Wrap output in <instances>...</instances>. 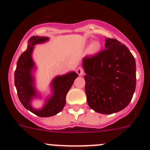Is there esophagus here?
I'll use <instances>...</instances> for the list:
<instances>
[{
    "mask_svg": "<svg viewBox=\"0 0 150 150\" xmlns=\"http://www.w3.org/2000/svg\"><path fill=\"white\" fill-rule=\"evenodd\" d=\"M76 73H77L79 76H83V74H84V71H83V70L81 67H78L77 70H76Z\"/></svg>",
    "mask_w": 150,
    "mask_h": 150,
    "instance_id": "34e87169",
    "label": "esophagus"
}]
</instances>
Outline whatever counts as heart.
<instances>
[{"label":"heart","instance_id":"obj_1","mask_svg":"<svg viewBox=\"0 0 150 150\" xmlns=\"http://www.w3.org/2000/svg\"><path fill=\"white\" fill-rule=\"evenodd\" d=\"M100 45H99V43H96V42H94V43L90 44L89 47H88V52L89 55H95L100 51Z\"/></svg>","mask_w":150,"mask_h":150}]
</instances>
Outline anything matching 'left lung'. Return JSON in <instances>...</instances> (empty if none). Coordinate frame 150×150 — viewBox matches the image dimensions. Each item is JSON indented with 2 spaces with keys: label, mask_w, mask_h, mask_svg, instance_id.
Segmentation results:
<instances>
[{
  "label": "left lung",
  "mask_w": 150,
  "mask_h": 150,
  "mask_svg": "<svg viewBox=\"0 0 150 150\" xmlns=\"http://www.w3.org/2000/svg\"><path fill=\"white\" fill-rule=\"evenodd\" d=\"M106 50L85 57L87 103L101 114L121 111L131 102L136 87V63L127 46L116 39L106 38Z\"/></svg>",
  "instance_id": "left-lung-1"
}]
</instances>
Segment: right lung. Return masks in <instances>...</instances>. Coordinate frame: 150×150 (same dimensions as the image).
<instances>
[{
    "instance_id": "add662e5",
    "label": "right lung",
    "mask_w": 150,
    "mask_h": 150,
    "mask_svg": "<svg viewBox=\"0 0 150 150\" xmlns=\"http://www.w3.org/2000/svg\"><path fill=\"white\" fill-rule=\"evenodd\" d=\"M47 37L34 36L29 39L28 48L20 55L15 71V86L18 98L28 110L40 117H50L56 115L63 110L66 104V95L72 86L78 74L71 71L64 75L57 76L51 82L52 94L45 100V104L40 109H35L31 105L34 98H42L35 87L34 71L36 66L32 59L34 46L47 42Z\"/></svg>"
}]
</instances>
